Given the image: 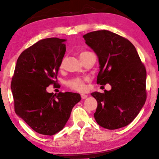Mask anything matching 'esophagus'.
Masks as SVG:
<instances>
[{
    "label": "esophagus",
    "mask_w": 159,
    "mask_h": 159,
    "mask_svg": "<svg viewBox=\"0 0 159 159\" xmlns=\"http://www.w3.org/2000/svg\"><path fill=\"white\" fill-rule=\"evenodd\" d=\"M80 96H81V98L82 99H86L88 98V95H85V94H80Z\"/></svg>",
    "instance_id": "34e87169"
}]
</instances>
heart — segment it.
<instances>
[{"label": "heart", "mask_w": 159, "mask_h": 159, "mask_svg": "<svg viewBox=\"0 0 159 159\" xmlns=\"http://www.w3.org/2000/svg\"><path fill=\"white\" fill-rule=\"evenodd\" d=\"M90 53L91 52H88V51H82L79 55L80 59L81 60L83 57H84L85 56H86ZM62 66H63V61H61V63L60 64V68L61 69V67H62ZM86 80H87V79H86V78H84V79H74L70 80L67 83V85H69V87H70L74 90H79V91H83L86 88L85 85V81H86Z\"/></svg>", "instance_id": "obj_1"}]
</instances>
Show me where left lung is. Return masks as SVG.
<instances>
[{
	"mask_svg": "<svg viewBox=\"0 0 159 159\" xmlns=\"http://www.w3.org/2000/svg\"><path fill=\"white\" fill-rule=\"evenodd\" d=\"M83 37L98 57L97 83L111 86L104 93H91L98 101L94 117L109 130L125 127L138 115L146 101V69L136 48L125 38L107 30L92 31Z\"/></svg>",
	"mask_w": 159,
	"mask_h": 159,
	"instance_id": "obj_1",
	"label": "left lung"
}]
</instances>
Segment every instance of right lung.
<instances>
[{"mask_svg":"<svg viewBox=\"0 0 159 159\" xmlns=\"http://www.w3.org/2000/svg\"><path fill=\"white\" fill-rule=\"evenodd\" d=\"M65 39L49 38L38 41L18 57L11 90L15 111L36 133L53 135L62 130L71 110L80 100L79 93H48L57 85L60 64L66 52Z\"/></svg>","mask_w":159,"mask_h":159,"instance_id":"right-lung-1","label":"right lung"}]
</instances>
